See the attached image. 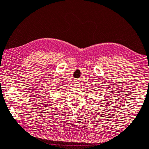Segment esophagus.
Instances as JSON below:
<instances>
[{
    "mask_svg": "<svg viewBox=\"0 0 149 149\" xmlns=\"http://www.w3.org/2000/svg\"><path fill=\"white\" fill-rule=\"evenodd\" d=\"M75 85H76V86H77V85H78V84H77L76 83V84H75Z\"/></svg>",
    "mask_w": 149,
    "mask_h": 149,
    "instance_id": "esophagus-1",
    "label": "esophagus"
}]
</instances>
